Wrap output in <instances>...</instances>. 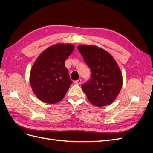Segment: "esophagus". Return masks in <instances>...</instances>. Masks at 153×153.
<instances>
[{
    "instance_id": "obj_1",
    "label": "esophagus",
    "mask_w": 153,
    "mask_h": 153,
    "mask_svg": "<svg viewBox=\"0 0 153 153\" xmlns=\"http://www.w3.org/2000/svg\"><path fill=\"white\" fill-rule=\"evenodd\" d=\"M74 83H75V84H80L82 83V80L81 79H78L77 80H75V82H74Z\"/></svg>"
}]
</instances>
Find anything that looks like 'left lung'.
<instances>
[{
  "mask_svg": "<svg viewBox=\"0 0 153 153\" xmlns=\"http://www.w3.org/2000/svg\"><path fill=\"white\" fill-rule=\"evenodd\" d=\"M91 69L90 79L81 85L88 100L97 106L112 103L121 89L123 77L114 59L103 49L82 45L77 47Z\"/></svg>",
  "mask_w": 153,
  "mask_h": 153,
  "instance_id": "obj_1",
  "label": "left lung"
}]
</instances>
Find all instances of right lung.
<instances>
[{"label": "right lung", "instance_id": "right-lung-1", "mask_svg": "<svg viewBox=\"0 0 153 153\" xmlns=\"http://www.w3.org/2000/svg\"><path fill=\"white\" fill-rule=\"evenodd\" d=\"M74 50L71 44H57L41 53L32 67L30 83L43 102L53 104L63 99L72 81L65 61Z\"/></svg>", "mask_w": 153, "mask_h": 153}]
</instances>
